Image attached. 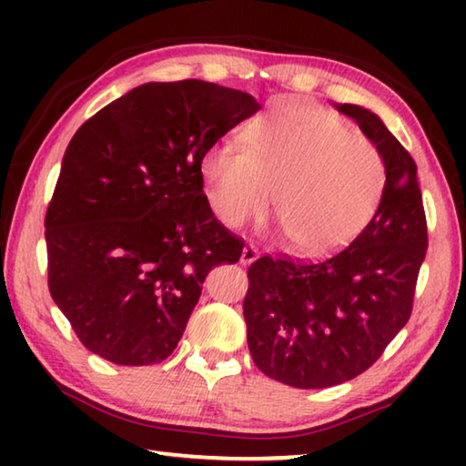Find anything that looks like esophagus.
I'll return each instance as SVG.
<instances>
[{
  "instance_id": "34e87169",
  "label": "esophagus",
  "mask_w": 466,
  "mask_h": 466,
  "mask_svg": "<svg viewBox=\"0 0 466 466\" xmlns=\"http://www.w3.org/2000/svg\"><path fill=\"white\" fill-rule=\"evenodd\" d=\"M258 258V248L255 247V244H244L242 248V255H240V261L244 265H250L252 261H257Z\"/></svg>"
}]
</instances>
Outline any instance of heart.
Masks as SVG:
<instances>
[{
  "label": "heart",
  "mask_w": 466,
  "mask_h": 466,
  "mask_svg": "<svg viewBox=\"0 0 466 466\" xmlns=\"http://www.w3.org/2000/svg\"><path fill=\"white\" fill-rule=\"evenodd\" d=\"M205 201L228 228L273 209L291 248L319 257L372 222L386 168L372 141L312 102L281 98L248 125L247 146L219 139L201 160Z\"/></svg>",
  "instance_id": "b5f03b06"
}]
</instances>
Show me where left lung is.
Masks as SVG:
<instances>
[{
	"instance_id": "8db88e82",
	"label": "left lung",
	"mask_w": 466,
	"mask_h": 466,
	"mask_svg": "<svg viewBox=\"0 0 466 466\" xmlns=\"http://www.w3.org/2000/svg\"><path fill=\"white\" fill-rule=\"evenodd\" d=\"M380 152L386 191L368 228L320 261L257 258L244 296L247 341L257 368L296 389H329L382 356L413 310L428 250V224L411 154L374 113L337 105Z\"/></svg>"
}]
</instances>
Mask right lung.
Listing matches in <instances>:
<instances>
[{
    "mask_svg": "<svg viewBox=\"0 0 466 466\" xmlns=\"http://www.w3.org/2000/svg\"><path fill=\"white\" fill-rule=\"evenodd\" d=\"M257 110L218 84L149 82L76 131L45 238L49 291L86 350L119 366L175 351L211 267L244 247L205 201L201 160Z\"/></svg>",
    "mask_w": 466,
    "mask_h": 466,
    "instance_id": "1",
    "label": "right lung"
}]
</instances>
